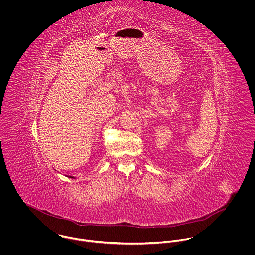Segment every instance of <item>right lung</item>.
I'll list each match as a JSON object with an SVG mask.
<instances>
[{
  "instance_id": "right-lung-1",
  "label": "right lung",
  "mask_w": 255,
  "mask_h": 255,
  "mask_svg": "<svg viewBox=\"0 0 255 255\" xmlns=\"http://www.w3.org/2000/svg\"><path fill=\"white\" fill-rule=\"evenodd\" d=\"M67 177H68V178H72V179H75L73 176H67Z\"/></svg>"
}]
</instances>
